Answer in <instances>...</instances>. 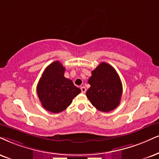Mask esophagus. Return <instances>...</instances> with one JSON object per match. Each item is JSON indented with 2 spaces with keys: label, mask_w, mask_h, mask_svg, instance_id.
<instances>
[{
  "label": "esophagus",
  "mask_w": 159,
  "mask_h": 159,
  "mask_svg": "<svg viewBox=\"0 0 159 159\" xmlns=\"http://www.w3.org/2000/svg\"><path fill=\"white\" fill-rule=\"evenodd\" d=\"M80 89H81V91H82V93H85L86 92V89L85 87H83H83L80 88Z\"/></svg>",
  "instance_id": "esophagus-1"
}]
</instances>
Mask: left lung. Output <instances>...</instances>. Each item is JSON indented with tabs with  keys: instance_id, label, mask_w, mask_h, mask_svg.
<instances>
[{
	"instance_id": "left-lung-1",
	"label": "left lung",
	"mask_w": 159,
	"mask_h": 159,
	"mask_svg": "<svg viewBox=\"0 0 159 159\" xmlns=\"http://www.w3.org/2000/svg\"><path fill=\"white\" fill-rule=\"evenodd\" d=\"M91 85L86 96L99 111L109 112L118 107L122 94V84L116 70L111 65L101 62L91 71Z\"/></svg>"
}]
</instances>
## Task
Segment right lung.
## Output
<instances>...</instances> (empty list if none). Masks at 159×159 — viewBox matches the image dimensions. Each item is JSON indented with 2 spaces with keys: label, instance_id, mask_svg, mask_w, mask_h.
Segmentation results:
<instances>
[{
  "label": "right lung",
  "instance_id": "obj_1",
  "mask_svg": "<svg viewBox=\"0 0 159 159\" xmlns=\"http://www.w3.org/2000/svg\"><path fill=\"white\" fill-rule=\"evenodd\" d=\"M66 68L59 61L46 68L37 86V93L43 107L52 113L63 111L81 92L72 80L64 76Z\"/></svg>",
  "mask_w": 159,
  "mask_h": 159
}]
</instances>
